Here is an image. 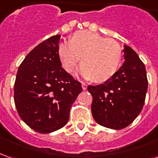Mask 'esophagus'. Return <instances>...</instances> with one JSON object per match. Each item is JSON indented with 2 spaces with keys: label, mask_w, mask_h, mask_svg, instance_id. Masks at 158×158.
<instances>
[{
  "label": "esophagus",
  "mask_w": 158,
  "mask_h": 158,
  "mask_svg": "<svg viewBox=\"0 0 158 158\" xmlns=\"http://www.w3.org/2000/svg\"><path fill=\"white\" fill-rule=\"evenodd\" d=\"M81 85H82V89H84V90H85L86 89H87V85H86L85 83H83L81 84Z\"/></svg>",
  "instance_id": "esophagus-1"
}]
</instances>
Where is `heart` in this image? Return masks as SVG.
Wrapping results in <instances>:
<instances>
[{"label":"heart","mask_w":158,"mask_h":158,"mask_svg":"<svg viewBox=\"0 0 158 158\" xmlns=\"http://www.w3.org/2000/svg\"><path fill=\"white\" fill-rule=\"evenodd\" d=\"M58 56L63 69L72 73L81 58L79 73L86 79L104 82L118 70L122 49L116 40L104 38L90 31L74 33L69 41L58 46Z\"/></svg>","instance_id":"obj_1"}]
</instances>
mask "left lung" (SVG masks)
I'll use <instances>...</instances> for the list:
<instances>
[{
    "label": "left lung",
    "instance_id": "1",
    "mask_svg": "<svg viewBox=\"0 0 158 158\" xmlns=\"http://www.w3.org/2000/svg\"><path fill=\"white\" fill-rule=\"evenodd\" d=\"M124 62L116 73L98 85H89L91 113L100 125L122 129L136 118L145 103L148 81L145 64L134 50L124 45Z\"/></svg>",
    "mask_w": 158,
    "mask_h": 158
}]
</instances>
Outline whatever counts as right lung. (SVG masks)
Instances as JSON below:
<instances>
[{"mask_svg": "<svg viewBox=\"0 0 158 158\" xmlns=\"http://www.w3.org/2000/svg\"><path fill=\"white\" fill-rule=\"evenodd\" d=\"M61 35L35 46L20 64L14 85L19 116L36 132L48 134L68 123L81 84L62 68L58 56Z\"/></svg>", "mask_w": 158, "mask_h": 158, "instance_id": "1", "label": "right lung"}]
</instances>
